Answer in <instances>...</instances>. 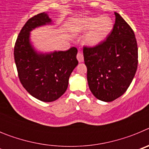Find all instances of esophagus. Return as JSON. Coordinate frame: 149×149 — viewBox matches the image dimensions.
<instances>
[{
	"label": "esophagus",
	"mask_w": 149,
	"mask_h": 149,
	"mask_svg": "<svg viewBox=\"0 0 149 149\" xmlns=\"http://www.w3.org/2000/svg\"><path fill=\"white\" fill-rule=\"evenodd\" d=\"M77 59L80 63L84 62V55H83V54L81 53V52H80V51H79L77 54Z\"/></svg>",
	"instance_id": "esophagus-1"
}]
</instances>
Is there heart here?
Listing matches in <instances>:
<instances>
[{"instance_id":"obj_1","label":"heart","mask_w":149,"mask_h":149,"mask_svg":"<svg viewBox=\"0 0 149 149\" xmlns=\"http://www.w3.org/2000/svg\"><path fill=\"white\" fill-rule=\"evenodd\" d=\"M113 22L107 16L87 17L75 21L73 30L75 32L88 31L84 37V43L89 46H96L107 39L113 29Z\"/></svg>"}]
</instances>
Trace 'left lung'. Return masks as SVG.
<instances>
[{
  "mask_svg": "<svg viewBox=\"0 0 149 149\" xmlns=\"http://www.w3.org/2000/svg\"><path fill=\"white\" fill-rule=\"evenodd\" d=\"M107 39L94 47H84L87 81L94 96L110 102L125 93L138 65V48L134 30L119 13Z\"/></svg>",
  "mask_w": 149,
  "mask_h": 149,
  "instance_id": "left-lung-1",
  "label": "left lung"
}]
</instances>
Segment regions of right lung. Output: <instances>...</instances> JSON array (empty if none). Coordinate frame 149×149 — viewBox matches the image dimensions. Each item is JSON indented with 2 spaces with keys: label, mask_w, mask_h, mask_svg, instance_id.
<instances>
[{
  "label": "right lung",
  "mask_w": 149,
  "mask_h": 149,
  "mask_svg": "<svg viewBox=\"0 0 149 149\" xmlns=\"http://www.w3.org/2000/svg\"><path fill=\"white\" fill-rule=\"evenodd\" d=\"M51 23L47 13L30 18L16 39L14 59L21 84L34 98L45 102L58 99L66 91L68 79L78 64L77 49L53 53H37L30 42V32L36 27Z\"/></svg>",
  "instance_id": "obj_1"
}]
</instances>
